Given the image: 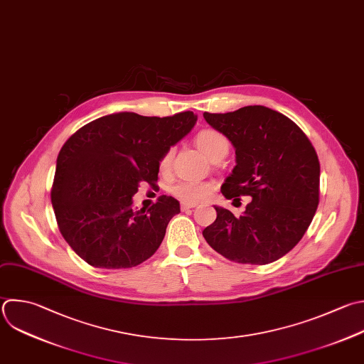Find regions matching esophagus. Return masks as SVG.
<instances>
[{"label": "esophagus", "mask_w": 364, "mask_h": 364, "mask_svg": "<svg viewBox=\"0 0 364 364\" xmlns=\"http://www.w3.org/2000/svg\"><path fill=\"white\" fill-rule=\"evenodd\" d=\"M195 206H196V203H186V202H183V203L181 205L182 210H189V209H192V208H195Z\"/></svg>", "instance_id": "obj_1"}]
</instances>
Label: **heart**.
Masks as SVG:
<instances>
[{
	"mask_svg": "<svg viewBox=\"0 0 364 364\" xmlns=\"http://www.w3.org/2000/svg\"><path fill=\"white\" fill-rule=\"evenodd\" d=\"M196 146L210 161L222 154H228V139L215 129H203L196 135ZM172 151H168L161 159V168L168 169L172 161ZM212 192V185L208 182H179L172 188V193L188 203H196L206 199Z\"/></svg>",
	"mask_w": 364,
	"mask_h": 364,
	"instance_id": "1",
	"label": "heart"
}]
</instances>
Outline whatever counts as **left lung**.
I'll use <instances>...</instances> for the list:
<instances>
[{
  "mask_svg": "<svg viewBox=\"0 0 364 364\" xmlns=\"http://www.w3.org/2000/svg\"><path fill=\"white\" fill-rule=\"evenodd\" d=\"M235 148L222 195L250 196L242 216L216 206L203 229L212 249L237 263L266 264L290 252L307 230L318 205L320 164L303 131L283 114L262 105L226 114H203Z\"/></svg>",
  "mask_w": 364,
  "mask_h": 364,
  "instance_id": "left-lung-1",
  "label": "left lung"
}]
</instances>
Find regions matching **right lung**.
<instances>
[{"label":"right lung","mask_w":364,"mask_h":364,"mask_svg":"<svg viewBox=\"0 0 364 364\" xmlns=\"http://www.w3.org/2000/svg\"><path fill=\"white\" fill-rule=\"evenodd\" d=\"M191 111L173 117L117 112L78 129L57 158L51 202L60 232L94 267H134L161 246L179 202L162 195L134 209L141 182L158 179L164 155L195 127Z\"/></svg>","instance_id":"right-lung-1"}]
</instances>
